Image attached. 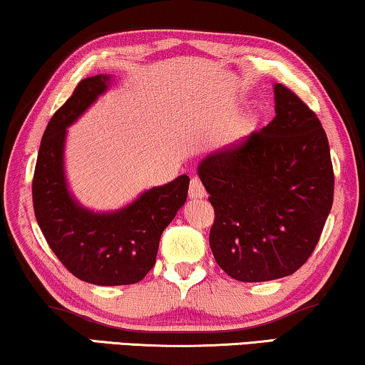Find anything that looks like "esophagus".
<instances>
[{"mask_svg":"<svg viewBox=\"0 0 365 365\" xmlns=\"http://www.w3.org/2000/svg\"><path fill=\"white\" fill-rule=\"evenodd\" d=\"M189 195L192 199H202L205 195V187L202 186L199 178H192L191 182H189Z\"/></svg>","mask_w":365,"mask_h":365,"instance_id":"34e87169","label":"esophagus"}]
</instances>
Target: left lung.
<instances>
[{
	"mask_svg": "<svg viewBox=\"0 0 365 365\" xmlns=\"http://www.w3.org/2000/svg\"><path fill=\"white\" fill-rule=\"evenodd\" d=\"M265 128L204 158L197 168L215 217L209 245L239 282L288 277L318 245L334 197L329 143L316 113L274 86Z\"/></svg>",
	"mask_w": 365,
	"mask_h": 365,
	"instance_id": "obj_1",
	"label": "left lung"
}]
</instances>
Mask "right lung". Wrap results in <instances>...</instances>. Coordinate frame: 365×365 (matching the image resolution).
Returning <instances> with one entry per match:
<instances>
[{
	"mask_svg": "<svg viewBox=\"0 0 365 365\" xmlns=\"http://www.w3.org/2000/svg\"><path fill=\"white\" fill-rule=\"evenodd\" d=\"M108 81L103 73L83 78L52 115L36 161L33 205L46 242L73 277L118 287L141 282L155 267L163 230L186 202L189 178L153 187L112 214H93L72 199L62 166L66 128L107 91Z\"/></svg>",
	"mask_w": 365,
	"mask_h": 365,
	"instance_id": "add662e5",
	"label": "right lung"
}]
</instances>
